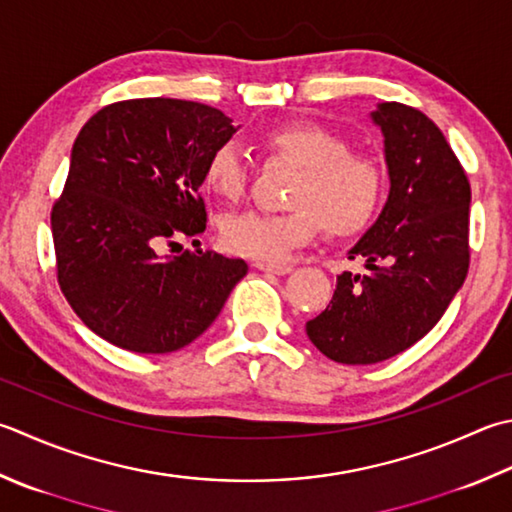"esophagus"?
Returning <instances> with one entry per match:
<instances>
[{
    "label": "esophagus",
    "mask_w": 512,
    "mask_h": 512,
    "mask_svg": "<svg viewBox=\"0 0 512 512\" xmlns=\"http://www.w3.org/2000/svg\"><path fill=\"white\" fill-rule=\"evenodd\" d=\"M256 267L260 269V272H269L276 276H285L294 269V265H287V263H256Z\"/></svg>",
    "instance_id": "esophagus-1"
}]
</instances>
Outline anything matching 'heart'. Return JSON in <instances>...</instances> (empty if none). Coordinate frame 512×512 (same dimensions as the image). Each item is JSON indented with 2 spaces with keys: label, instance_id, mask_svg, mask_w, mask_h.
I'll return each mask as SVG.
<instances>
[{
  "label": "heart",
  "instance_id": "1",
  "mask_svg": "<svg viewBox=\"0 0 512 512\" xmlns=\"http://www.w3.org/2000/svg\"><path fill=\"white\" fill-rule=\"evenodd\" d=\"M265 149L301 169L287 214L243 211L225 218L220 236L229 252L256 260H283L318 234L354 238L381 214L388 178L370 156L318 124H285L265 133ZM249 167L238 144L223 142L205 162V185L223 200L245 194Z\"/></svg>",
  "mask_w": 512,
  "mask_h": 512
}]
</instances>
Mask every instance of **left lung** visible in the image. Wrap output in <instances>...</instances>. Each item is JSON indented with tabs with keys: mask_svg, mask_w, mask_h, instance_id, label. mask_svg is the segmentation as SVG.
Instances as JSON below:
<instances>
[{
	"mask_svg": "<svg viewBox=\"0 0 512 512\" xmlns=\"http://www.w3.org/2000/svg\"><path fill=\"white\" fill-rule=\"evenodd\" d=\"M372 120L383 133L390 196L350 249L370 274L343 272L330 305L305 325L318 350L345 365L379 363L423 339L470 265V182L441 129L401 102L379 104Z\"/></svg>",
	"mask_w": 512,
	"mask_h": 512,
	"instance_id": "left-lung-1",
	"label": "left lung"
}]
</instances>
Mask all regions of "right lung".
Listing matches in <instances>:
<instances>
[{
    "mask_svg": "<svg viewBox=\"0 0 512 512\" xmlns=\"http://www.w3.org/2000/svg\"><path fill=\"white\" fill-rule=\"evenodd\" d=\"M236 127L214 106L140 98L84 124L51 211L62 294L91 332L136 354L189 345L247 274L216 252L162 256L207 227L205 162Z\"/></svg>",
    "mask_w": 512,
    "mask_h": 512,
    "instance_id": "obj_1",
    "label": "right lung"
}]
</instances>
